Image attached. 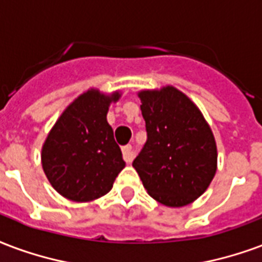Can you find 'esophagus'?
<instances>
[{"label": "esophagus", "mask_w": 262, "mask_h": 262, "mask_svg": "<svg viewBox=\"0 0 262 262\" xmlns=\"http://www.w3.org/2000/svg\"><path fill=\"white\" fill-rule=\"evenodd\" d=\"M122 152H123V158H125L126 162H132L135 158V151H133V147L130 144L122 147Z\"/></svg>", "instance_id": "obj_1"}]
</instances>
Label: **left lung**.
<instances>
[{
  "label": "left lung",
  "instance_id": "8db88e82",
  "mask_svg": "<svg viewBox=\"0 0 262 262\" xmlns=\"http://www.w3.org/2000/svg\"><path fill=\"white\" fill-rule=\"evenodd\" d=\"M147 141L133 161L147 193L179 208L197 200L216 172V143L199 106L173 86L139 92Z\"/></svg>",
  "mask_w": 262,
  "mask_h": 262
}]
</instances>
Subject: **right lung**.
Listing matches in <instances>:
<instances>
[{"label":"right lung","mask_w":262,"mask_h":262,"mask_svg":"<svg viewBox=\"0 0 262 262\" xmlns=\"http://www.w3.org/2000/svg\"><path fill=\"white\" fill-rule=\"evenodd\" d=\"M121 96L89 89L65 108L48 133L41 148L42 170L68 200L89 203L105 195L125 168L106 122L108 108Z\"/></svg>","instance_id":"obj_1"}]
</instances>
